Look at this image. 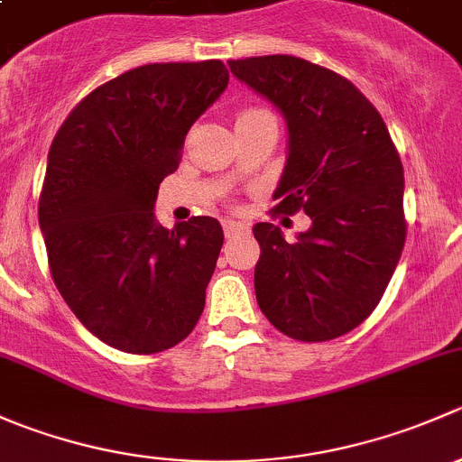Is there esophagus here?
I'll list each match as a JSON object with an SVG mask.
<instances>
[{
  "instance_id": "34e87169",
  "label": "esophagus",
  "mask_w": 462,
  "mask_h": 462,
  "mask_svg": "<svg viewBox=\"0 0 462 462\" xmlns=\"http://www.w3.org/2000/svg\"><path fill=\"white\" fill-rule=\"evenodd\" d=\"M241 230H248V226L239 221H223V232H226V236L235 235V232H241Z\"/></svg>"
}]
</instances>
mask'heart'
<instances>
[{"label": "heart", "instance_id": "heart-1", "mask_svg": "<svg viewBox=\"0 0 462 462\" xmlns=\"http://www.w3.org/2000/svg\"><path fill=\"white\" fill-rule=\"evenodd\" d=\"M259 114H265V111H261V109H245L244 114L239 116V118H248V116H259Z\"/></svg>", "mask_w": 462, "mask_h": 462}]
</instances>
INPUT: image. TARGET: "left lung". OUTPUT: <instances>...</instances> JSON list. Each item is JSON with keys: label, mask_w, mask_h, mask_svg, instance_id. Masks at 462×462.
<instances>
[{"label": "left lung", "mask_w": 462, "mask_h": 462, "mask_svg": "<svg viewBox=\"0 0 462 462\" xmlns=\"http://www.w3.org/2000/svg\"><path fill=\"white\" fill-rule=\"evenodd\" d=\"M227 64L286 120L274 209L310 217L292 244L273 223L253 227L259 309L288 337L335 339L374 313L402 254V162L382 116L346 78L292 55Z\"/></svg>", "instance_id": "obj_1"}]
</instances>
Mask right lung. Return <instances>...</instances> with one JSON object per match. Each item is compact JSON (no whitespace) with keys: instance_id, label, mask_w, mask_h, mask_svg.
Returning <instances> with one entry per match:
<instances>
[{"instance_id":"1","label":"right lung","mask_w":462,"mask_h":462,"mask_svg":"<svg viewBox=\"0 0 462 462\" xmlns=\"http://www.w3.org/2000/svg\"><path fill=\"white\" fill-rule=\"evenodd\" d=\"M227 80L221 60L132 69L88 93L51 144L40 197L51 274L87 330L118 351H165L201 318L221 223L192 217L165 230L153 203Z\"/></svg>"}]
</instances>
